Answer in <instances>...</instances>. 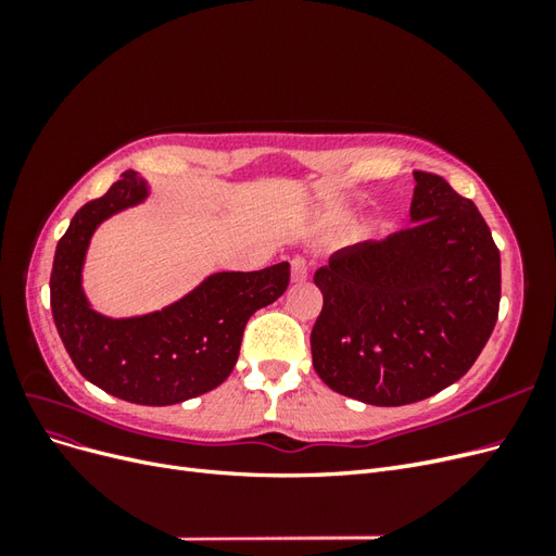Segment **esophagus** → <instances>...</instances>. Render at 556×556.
I'll return each instance as SVG.
<instances>
[{"label":"esophagus","instance_id":"34e87169","mask_svg":"<svg viewBox=\"0 0 556 556\" xmlns=\"http://www.w3.org/2000/svg\"><path fill=\"white\" fill-rule=\"evenodd\" d=\"M290 266H292V280L294 282H304L308 278V260L306 257H301V255L292 257Z\"/></svg>","mask_w":556,"mask_h":556}]
</instances>
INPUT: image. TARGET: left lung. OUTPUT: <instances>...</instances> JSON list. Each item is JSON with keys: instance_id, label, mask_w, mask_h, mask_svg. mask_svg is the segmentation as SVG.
Wrapping results in <instances>:
<instances>
[{"instance_id": "8db88e82", "label": "left lung", "mask_w": 556, "mask_h": 556, "mask_svg": "<svg viewBox=\"0 0 556 556\" xmlns=\"http://www.w3.org/2000/svg\"><path fill=\"white\" fill-rule=\"evenodd\" d=\"M413 227L333 252L311 331L317 376L371 406H406L457 382L490 341L501 255L470 199L413 172Z\"/></svg>"}]
</instances>
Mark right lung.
<instances>
[{
  "label": "right lung",
  "instance_id": "add662e5",
  "mask_svg": "<svg viewBox=\"0 0 556 556\" xmlns=\"http://www.w3.org/2000/svg\"><path fill=\"white\" fill-rule=\"evenodd\" d=\"M148 185L134 172L88 201L58 243L50 274V308L60 339L80 376L117 399L172 406L223 384L239 359L250 315L288 290L290 264L262 271H223L176 304L141 317L111 319L90 308L80 271L97 225L139 204Z\"/></svg>",
  "mask_w": 556,
  "mask_h": 556
}]
</instances>
